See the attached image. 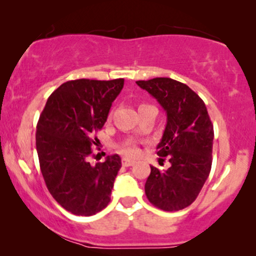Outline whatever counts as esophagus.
Instances as JSON below:
<instances>
[{
    "label": "esophagus",
    "instance_id": "34e87169",
    "mask_svg": "<svg viewBox=\"0 0 256 256\" xmlns=\"http://www.w3.org/2000/svg\"><path fill=\"white\" fill-rule=\"evenodd\" d=\"M122 166L128 167V166L134 165V161L131 160V158H122Z\"/></svg>",
    "mask_w": 256,
    "mask_h": 256
}]
</instances>
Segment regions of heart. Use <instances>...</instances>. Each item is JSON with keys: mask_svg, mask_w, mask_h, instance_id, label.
Masks as SVG:
<instances>
[{"mask_svg": "<svg viewBox=\"0 0 256 256\" xmlns=\"http://www.w3.org/2000/svg\"><path fill=\"white\" fill-rule=\"evenodd\" d=\"M122 152H124L125 154H128V155H137L138 154V148L134 144H132V143H128V144L124 146V148H122Z\"/></svg>", "mask_w": 256, "mask_h": 256, "instance_id": "b5f03b06", "label": "heart"}]
</instances>
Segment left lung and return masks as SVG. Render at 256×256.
Returning a JSON list of instances; mask_svg holds the SVG:
<instances>
[{
    "label": "left lung",
    "mask_w": 256,
    "mask_h": 256,
    "mask_svg": "<svg viewBox=\"0 0 256 256\" xmlns=\"http://www.w3.org/2000/svg\"><path fill=\"white\" fill-rule=\"evenodd\" d=\"M166 112L167 124L158 155L168 156L171 167L150 166L144 190L149 202L167 212L195 201L212 167L213 124L201 98L188 85L171 78L136 82Z\"/></svg>",
    "instance_id": "left-lung-1"
}]
</instances>
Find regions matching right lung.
<instances>
[{"label":"right lung","instance_id":"add662e5","mask_svg":"<svg viewBox=\"0 0 256 256\" xmlns=\"http://www.w3.org/2000/svg\"><path fill=\"white\" fill-rule=\"evenodd\" d=\"M124 79H77L61 84L40 116L36 148L40 172L52 196L64 210L89 216L110 201L122 158L118 154L91 166L94 132L104 128ZM96 140V138H95Z\"/></svg>","mask_w":256,"mask_h":256}]
</instances>
